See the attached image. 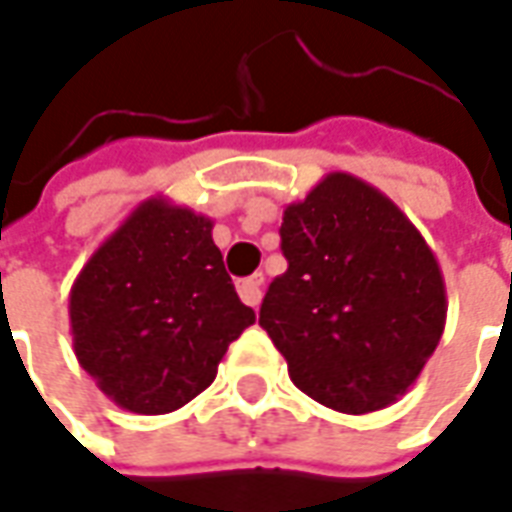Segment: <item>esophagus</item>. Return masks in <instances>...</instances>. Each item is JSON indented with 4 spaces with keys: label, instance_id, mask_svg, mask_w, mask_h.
Returning a JSON list of instances; mask_svg holds the SVG:
<instances>
[{
    "label": "esophagus",
    "instance_id": "1",
    "mask_svg": "<svg viewBox=\"0 0 512 512\" xmlns=\"http://www.w3.org/2000/svg\"><path fill=\"white\" fill-rule=\"evenodd\" d=\"M238 296L249 307L260 305V299H263V274H255V277H246V280L238 282Z\"/></svg>",
    "mask_w": 512,
    "mask_h": 512
}]
</instances>
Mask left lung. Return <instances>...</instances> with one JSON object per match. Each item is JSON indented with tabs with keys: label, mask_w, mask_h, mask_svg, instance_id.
Wrapping results in <instances>:
<instances>
[{
	"label": "left lung",
	"mask_w": 512,
	"mask_h": 512,
	"mask_svg": "<svg viewBox=\"0 0 512 512\" xmlns=\"http://www.w3.org/2000/svg\"><path fill=\"white\" fill-rule=\"evenodd\" d=\"M288 271L260 327L299 391L341 413L382 410L441 341L446 285L421 232L374 185L332 171L282 213Z\"/></svg>",
	"instance_id": "8db88e82"
}]
</instances>
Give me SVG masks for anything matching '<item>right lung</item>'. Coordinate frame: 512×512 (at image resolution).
<instances>
[{"label":"right lung","instance_id":"obj_1","mask_svg":"<svg viewBox=\"0 0 512 512\" xmlns=\"http://www.w3.org/2000/svg\"><path fill=\"white\" fill-rule=\"evenodd\" d=\"M74 355L130 413L163 416L216 380L255 324L213 244V221L157 196L132 210L71 285Z\"/></svg>","mask_w":512,"mask_h":512}]
</instances>
